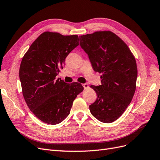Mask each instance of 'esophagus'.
<instances>
[{
    "label": "esophagus",
    "mask_w": 160,
    "mask_h": 160,
    "mask_svg": "<svg viewBox=\"0 0 160 160\" xmlns=\"http://www.w3.org/2000/svg\"><path fill=\"white\" fill-rule=\"evenodd\" d=\"M83 88H84L85 89H88V87H89V85H88V83H83Z\"/></svg>",
    "instance_id": "1"
}]
</instances>
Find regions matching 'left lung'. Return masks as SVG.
Here are the masks:
<instances>
[{"label":"left lung","instance_id":"1","mask_svg":"<svg viewBox=\"0 0 160 160\" xmlns=\"http://www.w3.org/2000/svg\"><path fill=\"white\" fill-rule=\"evenodd\" d=\"M80 45L88 55L93 70L102 74L101 85H91L96 101L89 105L92 115L111 123L130 104L136 88V61L125 42L109 31L81 35Z\"/></svg>","mask_w":160,"mask_h":160}]
</instances>
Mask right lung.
Listing matches in <instances>:
<instances>
[{"mask_svg":"<svg viewBox=\"0 0 160 160\" xmlns=\"http://www.w3.org/2000/svg\"><path fill=\"white\" fill-rule=\"evenodd\" d=\"M79 45L77 35L42 32L22 57L19 69L22 95L32 113L56 125L69 115L73 101L83 90L81 83L56 79L69 52Z\"/></svg>","mask_w":160,"mask_h":160,"instance_id":"right-lung-1","label":"right lung"}]
</instances>
